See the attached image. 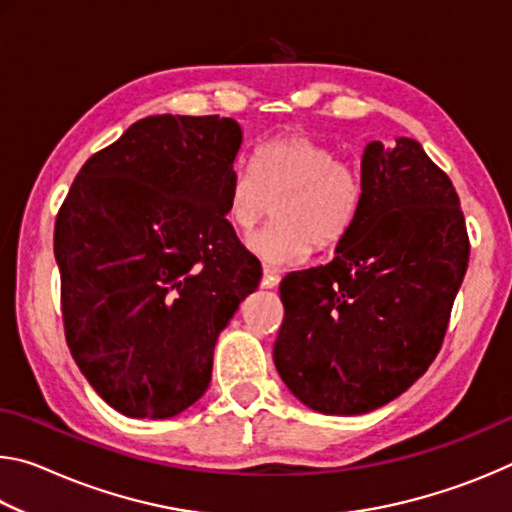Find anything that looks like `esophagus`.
<instances>
[{
    "instance_id": "esophagus-1",
    "label": "esophagus",
    "mask_w": 512,
    "mask_h": 512,
    "mask_svg": "<svg viewBox=\"0 0 512 512\" xmlns=\"http://www.w3.org/2000/svg\"><path fill=\"white\" fill-rule=\"evenodd\" d=\"M277 284H280V273H277L275 268H271V266H264L262 287H266V289H273V287H277Z\"/></svg>"
}]
</instances>
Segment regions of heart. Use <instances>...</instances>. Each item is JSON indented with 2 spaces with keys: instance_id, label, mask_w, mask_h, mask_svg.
Here are the masks:
<instances>
[{
  "instance_id": "b5f03b06",
  "label": "heart",
  "mask_w": 512,
  "mask_h": 512,
  "mask_svg": "<svg viewBox=\"0 0 512 512\" xmlns=\"http://www.w3.org/2000/svg\"><path fill=\"white\" fill-rule=\"evenodd\" d=\"M277 203L273 228L253 248L273 264H298L311 248L332 250L352 230L363 203V176L352 160L305 133H282L257 146L253 167L225 185V219L253 232Z\"/></svg>"
}]
</instances>
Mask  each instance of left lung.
Masks as SVG:
<instances>
[{"label":"left lung","instance_id":"obj_1","mask_svg":"<svg viewBox=\"0 0 512 512\" xmlns=\"http://www.w3.org/2000/svg\"><path fill=\"white\" fill-rule=\"evenodd\" d=\"M361 176V210L336 257L280 282L275 368L329 415L375 411L427 372L470 262L456 189L418 142H370Z\"/></svg>","mask_w":512,"mask_h":512}]
</instances>
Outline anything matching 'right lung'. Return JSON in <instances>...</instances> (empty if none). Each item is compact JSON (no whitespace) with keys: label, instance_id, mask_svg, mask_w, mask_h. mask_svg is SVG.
<instances>
[{"label":"right lung","instance_id":"add662e5","mask_svg":"<svg viewBox=\"0 0 512 512\" xmlns=\"http://www.w3.org/2000/svg\"><path fill=\"white\" fill-rule=\"evenodd\" d=\"M241 128L153 115L83 164L54 253L69 352L128 418H171L212 379L214 345L262 264L225 219Z\"/></svg>","mask_w":512,"mask_h":512}]
</instances>
